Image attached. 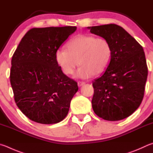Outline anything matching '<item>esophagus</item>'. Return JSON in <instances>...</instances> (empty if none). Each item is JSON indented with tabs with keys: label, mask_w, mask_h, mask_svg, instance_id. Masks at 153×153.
<instances>
[{
	"label": "esophagus",
	"mask_w": 153,
	"mask_h": 153,
	"mask_svg": "<svg viewBox=\"0 0 153 153\" xmlns=\"http://www.w3.org/2000/svg\"><path fill=\"white\" fill-rule=\"evenodd\" d=\"M85 84V82H84V81H79L78 82V86L79 87H81Z\"/></svg>",
	"instance_id": "esophagus-1"
}]
</instances>
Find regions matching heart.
<instances>
[{
  "label": "heart",
  "instance_id": "obj_1",
  "mask_svg": "<svg viewBox=\"0 0 153 153\" xmlns=\"http://www.w3.org/2000/svg\"><path fill=\"white\" fill-rule=\"evenodd\" d=\"M68 50L62 48L56 52V62L66 75L74 74L79 64L76 76L87 79L100 74L108 68L111 58L110 43L105 37L81 34L67 44Z\"/></svg>",
  "mask_w": 153,
  "mask_h": 153
}]
</instances>
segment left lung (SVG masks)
<instances>
[{
  "mask_svg": "<svg viewBox=\"0 0 153 153\" xmlns=\"http://www.w3.org/2000/svg\"><path fill=\"white\" fill-rule=\"evenodd\" d=\"M110 43L111 58L100 78L93 81L92 107L95 114L109 121L126 118L143 100L148 68L143 48L116 24L88 27Z\"/></svg>",
  "mask_w": 153,
  "mask_h": 153,
  "instance_id": "obj_1",
  "label": "left lung"
}]
</instances>
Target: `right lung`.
Segmentation results:
<instances>
[{"mask_svg":"<svg viewBox=\"0 0 153 153\" xmlns=\"http://www.w3.org/2000/svg\"><path fill=\"white\" fill-rule=\"evenodd\" d=\"M76 29L75 26L31 29L13 53L10 81L15 101L32 121L56 124L68 113L78 85L63 73L55 56Z\"/></svg>","mask_w":153,"mask_h":153,"instance_id":"obj_1","label":"right lung"}]
</instances>
